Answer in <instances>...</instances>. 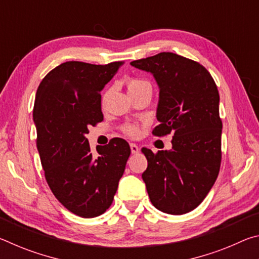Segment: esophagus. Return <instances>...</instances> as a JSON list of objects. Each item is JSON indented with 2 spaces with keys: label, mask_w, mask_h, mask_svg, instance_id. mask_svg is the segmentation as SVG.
<instances>
[{
  "label": "esophagus",
  "mask_w": 259,
  "mask_h": 259,
  "mask_svg": "<svg viewBox=\"0 0 259 259\" xmlns=\"http://www.w3.org/2000/svg\"><path fill=\"white\" fill-rule=\"evenodd\" d=\"M130 150H131V153H133V154H137V153L139 152V147L136 145V144L131 143L130 144Z\"/></svg>",
  "instance_id": "esophagus-1"
}]
</instances>
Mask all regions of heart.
<instances>
[{
    "label": "heart",
    "mask_w": 259,
    "mask_h": 259,
    "mask_svg": "<svg viewBox=\"0 0 259 259\" xmlns=\"http://www.w3.org/2000/svg\"><path fill=\"white\" fill-rule=\"evenodd\" d=\"M125 83H126V88H128L129 94H133L135 91H138L142 89H146V88L147 89H152L151 83L147 80H144V78L129 77ZM107 95H108V91H106V93L104 94L103 100L106 99ZM122 131H123L125 135L130 136V137H136V136L138 135V126L135 124H125L123 128H122Z\"/></svg>",
    "instance_id": "heart-1"
}]
</instances>
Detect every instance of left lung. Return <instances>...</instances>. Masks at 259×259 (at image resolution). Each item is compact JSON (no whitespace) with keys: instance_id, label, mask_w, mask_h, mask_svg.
<instances>
[{"instance_id":"left-lung-1","label":"left lung","mask_w":259,"mask_h":259,"mask_svg":"<svg viewBox=\"0 0 259 259\" xmlns=\"http://www.w3.org/2000/svg\"><path fill=\"white\" fill-rule=\"evenodd\" d=\"M151 72L160 88L156 137L172 134V150L153 153L143 181L152 204L160 211L183 214L202 202L211 190L222 162L219 94L208 69L172 52H160L130 63Z\"/></svg>"}]
</instances>
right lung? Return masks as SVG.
I'll return each mask as SVG.
<instances>
[{"mask_svg":"<svg viewBox=\"0 0 259 259\" xmlns=\"http://www.w3.org/2000/svg\"><path fill=\"white\" fill-rule=\"evenodd\" d=\"M124 61L94 65L66 61L43 77L33 109L36 146L46 181L65 208L94 218L111 207L130 156L124 139L97 146L85 135L104 120L100 91Z\"/></svg>","mask_w":259,"mask_h":259,"instance_id":"right-lung-1","label":"right lung"}]
</instances>
